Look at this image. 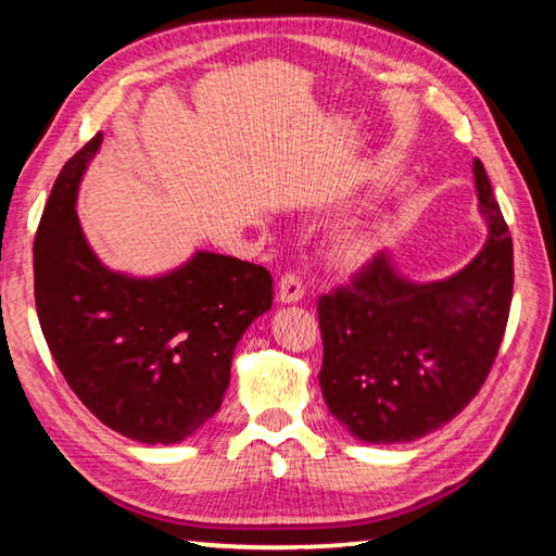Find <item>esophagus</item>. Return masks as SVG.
Wrapping results in <instances>:
<instances>
[{
  "instance_id": "34e87169",
  "label": "esophagus",
  "mask_w": 556,
  "mask_h": 556,
  "mask_svg": "<svg viewBox=\"0 0 556 556\" xmlns=\"http://www.w3.org/2000/svg\"><path fill=\"white\" fill-rule=\"evenodd\" d=\"M301 296H304V281H301L294 269H287L279 279L277 299L281 304H294V301H301Z\"/></svg>"
}]
</instances>
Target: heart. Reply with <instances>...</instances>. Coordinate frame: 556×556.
<instances>
[{
  "label": "heart",
  "mask_w": 556,
  "mask_h": 556,
  "mask_svg": "<svg viewBox=\"0 0 556 556\" xmlns=\"http://www.w3.org/2000/svg\"><path fill=\"white\" fill-rule=\"evenodd\" d=\"M375 250H378V240L372 232L348 228L331 240V262L341 269H357L375 255Z\"/></svg>",
  "instance_id": "obj_1"
}]
</instances>
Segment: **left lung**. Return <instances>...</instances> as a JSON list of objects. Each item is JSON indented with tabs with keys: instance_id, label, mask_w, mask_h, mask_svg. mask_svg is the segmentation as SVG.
<instances>
[{
	"instance_id": "left-lung-1",
	"label": "left lung",
	"mask_w": 556,
	"mask_h": 556,
	"mask_svg": "<svg viewBox=\"0 0 556 556\" xmlns=\"http://www.w3.org/2000/svg\"><path fill=\"white\" fill-rule=\"evenodd\" d=\"M488 242L454 277L412 285L378 252L351 285L318 296L333 417L365 444L414 441L456 417L491 372L513 301V240L483 164L473 162Z\"/></svg>"
}]
</instances>
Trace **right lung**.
<instances>
[{
  "mask_svg": "<svg viewBox=\"0 0 556 556\" xmlns=\"http://www.w3.org/2000/svg\"><path fill=\"white\" fill-rule=\"evenodd\" d=\"M100 144L102 131L51 188L34 240L36 314L65 382L102 425L142 444H176L220 409L235 345L271 306V275L215 252L156 279L110 271L75 215Z\"/></svg>",
  "mask_w": 556,
  "mask_h": 556,
  "instance_id": "add662e5",
  "label": "right lung"
}]
</instances>
